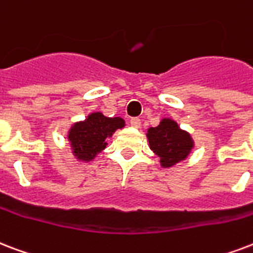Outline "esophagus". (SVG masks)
<instances>
[{"instance_id":"esophagus-1","label":"esophagus","mask_w":253,"mask_h":253,"mask_svg":"<svg viewBox=\"0 0 253 253\" xmlns=\"http://www.w3.org/2000/svg\"><path fill=\"white\" fill-rule=\"evenodd\" d=\"M130 125L134 128H139L140 127V119L139 118H131L130 119Z\"/></svg>"}]
</instances>
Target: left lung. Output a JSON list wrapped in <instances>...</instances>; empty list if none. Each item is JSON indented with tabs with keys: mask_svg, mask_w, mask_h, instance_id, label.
Listing matches in <instances>:
<instances>
[{
	"mask_svg": "<svg viewBox=\"0 0 253 253\" xmlns=\"http://www.w3.org/2000/svg\"><path fill=\"white\" fill-rule=\"evenodd\" d=\"M147 140L150 148L159 157L163 169H169L187 159L195 146L190 132L182 130L171 118H163L157 127H150Z\"/></svg>",
	"mask_w": 253,
	"mask_h": 253,
	"instance_id": "left-lung-1",
	"label": "left lung"
}]
</instances>
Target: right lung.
I'll list each match as a JSON object with an SVG mask.
<instances>
[{"mask_svg": "<svg viewBox=\"0 0 253 253\" xmlns=\"http://www.w3.org/2000/svg\"><path fill=\"white\" fill-rule=\"evenodd\" d=\"M126 126L121 117H106L99 111L88 114L87 118L75 122L67 132L71 152L77 161L91 162L107 146L106 139L111 138L119 128Z\"/></svg>", "mask_w": 253, "mask_h": 253, "instance_id": "obj_1", "label": "right lung"}]
</instances>
